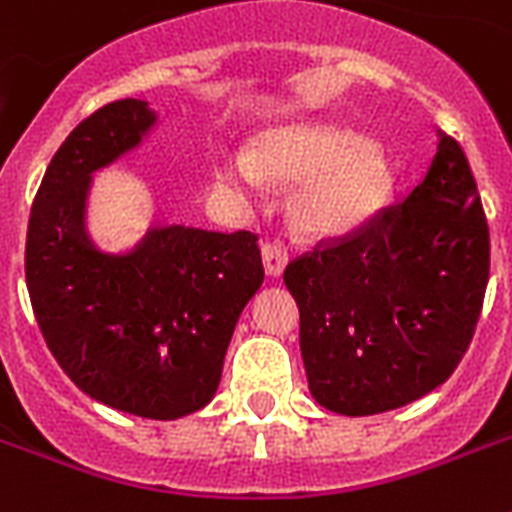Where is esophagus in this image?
I'll list each match as a JSON object with an SVG mask.
<instances>
[{
  "mask_svg": "<svg viewBox=\"0 0 512 512\" xmlns=\"http://www.w3.org/2000/svg\"><path fill=\"white\" fill-rule=\"evenodd\" d=\"M260 252H263L265 273H268L271 279L281 276V273H284V268H287V263H289L287 249L281 247L279 241H263V244H260Z\"/></svg>",
  "mask_w": 512,
  "mask_h": 512,
  "instance_id": "34e87169",
  "label": "esophagus"
}]
</instances>
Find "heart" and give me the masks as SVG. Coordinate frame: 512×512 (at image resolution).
I'll return each mask as SVG.
<instances>
[{
	"instance_id": "1",
	"label": "heart",
	"mask_w": 512,
	"mask_h": 512,
	"mask_svg": "<svg viewBox=\"0 0 512 512\" xmlns=\"http://www.w3.org/2000/svg\"><path fill=\"white\" fill-rule=\"evenodd\" d=\"M388 159L374 140L345 124L297 119L268 127L247 151L223 148L215 156V183L225 193L249 196L265 175L297 180L292 215L311 231H337L369 215L388 183Z\"/></svg>"
}]
</instances>
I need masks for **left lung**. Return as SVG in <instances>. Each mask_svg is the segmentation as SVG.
<instances>
[{
	"mask_svg": "<svg viewBox=\"0 0 512 512\" xmlns=\"http://www.w3.org/2000/svg\"><path fill=\"white\" fill-rule=\"evenodd\" d=\"M489 252L468 156L438 130L436 154L404 199L284 271L311 396L366 417L449 380L481 316Z\"/></svg>",
	"mask_w": 512,
	"mask_h": 512,
	"instance_id": "8db88e82",
	"label": "left lung"
}]
</instances>
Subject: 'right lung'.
<instances>
[{
	"label": "right lung",
	"mask_w": 512,
	"mask_h": 512,
	"mask_svg": "<svg viewBox=\"0 0 512 512\" xmlns=\"http://www.w3.org/2000/svg\"><path fill=\"white\" fill-rule=\"evenodd\" d=\"M148 100L98 108L55 151L26 236V284L58 366L100 404L146 420L204 409L228 342L263 284L257 236L156 225L130 252H103L84 225L92 175L151 135Z\"/></svg>",
	"instance_id": "obj_1"
}]
</instances>
